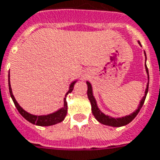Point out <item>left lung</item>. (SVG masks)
Masks as SVG:
<instances>
[{"mask_svg":"<svg viewBox=\"0 0 160 160\" xmlns=\"http://www.w3.org/2000/svg\"><path fill=\"white\" fill-rule=\"evenodd\" d=\"M139 45L140 42H138ZM145 58H146V56H145ZM145 69H146V73H147V76H148V83H147V86H146V89H145V96L144 98H142V100L140 101V103L138 105V109L135 111V112L130 114L128 116H125V117H122V118H112V117H110V116L105 115L103 114V112H101L99 110V108L98 107V104H97V102H96V99H95L94 96H93V92H92V87H91V84L90 82H86L87 85H88V91H87V95H88V98L90 100L91 104V111H92V113L93 115L96 118V119L98 120V122H100L101 124H105V125H109V126H113V127H120V126H124V125H126L128 124L129 123H131L134 118L135 117L138 115V113L139 112L140 109L143 106V104L145 103V98H146V95H147V92H148V86H149V73H148V69L146 67V64H145Z\"/></svg>","mask_w":160,"mask_h":160,"instance_id":"8db88e82","label":"left lung"}]
</instances>
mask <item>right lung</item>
I'll return each mask as SVG.
<instances>
[{
  "instance_id": "1",
  "label": "right lung",
  "mask_w": 160,
  "mask_h": 160,
  "mask_svg": "<svg viewBox=\"0 0 160 160\" xmlns=\"http://www.w3.org/2000/svg\"><path fill=\"white\" fill-rule=\"evenodd\" d=\"M77 81H74L70 83L69 85V89L68 92L66 93L65 98L63 99V107L59 109L58 111H57L54 113H51V114H48V115H42V116H36V115H32L30 113H28L26 111H24L22 108L19 105V103L16 102L14 95L12 93V89H11L10 85V81H9V74H8V89H9V93H10V97L13 102L15 103V107L18 110V112H20V114L22 116L23 118L26 120H28L29 123H31L33 124H36V125H39V126H49V125H53V124H58L62 122V120L64 119V118L66 117V114H67V108H68V105H67V102H66V97L67 95L70 93L71 91H73L74 85L76 83Z\"/></svg>"
}]
</instances>
